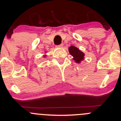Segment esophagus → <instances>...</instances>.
Here are the masks:
<instances>
[{
	"label": "esophagus",
	"instance_id": "obj_1",
	"mask_svg": "<svg viewBox=\"0 0 121 121\" xmlns=\"http://www.w3.org/2000/svg\"><path fill=\"white\" fill-rule=\"evenodd\" d=\"M57 47H60V48H61V47H63V44H61L57 46Z\"/></svg>",
	"mask_w": 121,
	"mask_h": 121
}]
</instances>
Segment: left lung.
Masks as SVG:
<instances>
[{"label": "left lung", "mask_w": 121, "mask_h": 121, "mask_svg": "<svg viewBox=\"0 0 121 121\" xmlns=\"http://www.w3.org/2000/svg\"><path fill=\"white\" fill-rule=\"evenodd\" d=\"M68 50L70 54L74 57L73 60H75L76 63H80V61L84 59V54L77 47L74 46H70L68 48Z\"/></svg>", "instance_id": "obj_1"}]
</instances>
